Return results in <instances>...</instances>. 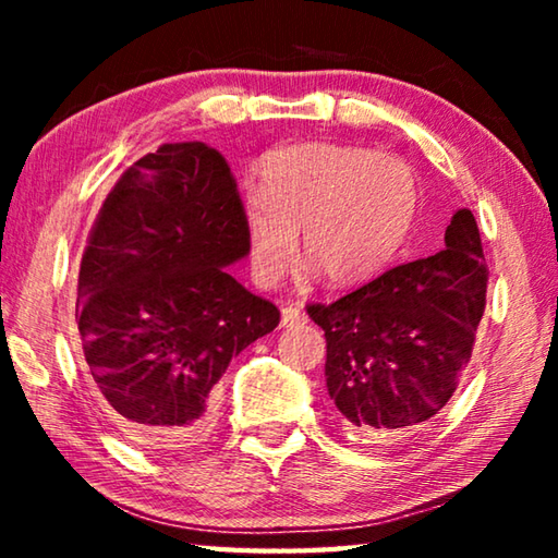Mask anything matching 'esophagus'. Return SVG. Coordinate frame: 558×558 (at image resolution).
Returning <instances> with one entry per match:
<instances>
[{"label":"esophagus","instance_id":"obj_1","mask_svg":"<svg viewBox=\"0 0 558 558\" xmlns=\"http://www.w3.org/2000/svg\"><path fill=\"white\" fill-rule=\"evenodd\" d=\"M305 323V313L298 305H286L280 310V327H295Z\"/></svg>","mask_w":558,"mask_h":558}]
</instances>
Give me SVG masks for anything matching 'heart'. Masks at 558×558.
<instances>
[{
  "label": "heart",
  "mask_w": 558,
  "mask_h": 558,
  "mask_svg": "<svg viewBox=\"0 0 558 558\" xmlns=\"http://www.w3.org/2000/svg\"><path fill=\"white\" fill-rule=\"evenodd\" d=\"M418 184L399 157L354 145L276 149L243 199L251 272L272 286L302 253L329 286H356L389 266L409 235Z\"/></svg>",
  "instance_id": "heart-1"
}]
</instances>
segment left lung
<instances>
[{
    "label": "left lung",
    "mask_w": 558,
    "mask_h": 558,
    "mask_svg": "<svg viewBox=\"0 0 558 558\" xmlns=\"http://www.w3.org/2000/svg\"><path fill=\"white\" fill-rule=\"evenodd\" d=\"M487 276L475 216L460 209L436 256L332 305H307L325 329L327 391L349 436L376 442L423 428L448 403L485 313Z\"/></svg>",
    "instance_id": "1"
}]
</instances>
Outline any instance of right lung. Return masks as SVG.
Returning <instances> with one entry per match:
<instances>
[{
	"mask_svg": "<svg viewBox=\"0 0 558 558\" xmlns=\"http://www.w3.org/2000/svg\"><path fill=\"white\" fill-rule=\"evenodd\" d=\"M241 209L221 153L174 143L122 172L88 233L75 298L88 376L149 452L202 442L226 366L280 323L226 270L248 256Z\"/></svg>",
	"mask_w": 558,
	"mask_h": 558,
	"instance_id": "right-lung-1",
	"label": "right lung"
}]
</instances>
